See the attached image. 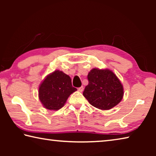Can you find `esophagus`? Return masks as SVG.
<instances>
[{"label":"esophagus","instance_id":"34e87169","mask_svg":"<svg viewBox=\"0 0 156 156\" xmlns=\"http://www.w3.org/2000/svg\"><path fill=\"white\" fill-rule=\"evenodd\" d=\"M83 89H84V87L83 86L82 87H79L78 89V91H80V92H82L83 91Z\"/></svg>","mask_w":156,"mask_h":156}]
</instances>
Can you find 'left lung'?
Listing matches in <instances>:
<instances>
[{
    "mask_svg": "<svg viewBox=\"0 0 156 156\" xmlns=\"http://www.w3.org/2000/svg\"><path fill=\"white\" fill-rule=\"evenodd\" d=\"M83 96L92 106L109 110L122 100L124 90L119 79L109 69H93L88 73Z\"/></svg>",
    "mask_w": 156,
    "mask_h": 156,
    "instance_id": "obj_1",
    "label": "left lung"
}]
</instances>
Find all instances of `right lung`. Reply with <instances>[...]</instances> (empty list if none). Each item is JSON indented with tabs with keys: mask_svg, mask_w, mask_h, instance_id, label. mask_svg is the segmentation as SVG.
<instances>
[{
	"mask_svg": "<svg viewBox=\"0 0 156 156\" xmlns=\"http://www.w3.org/2000/svg\"><path fill=\"white\" fill-rule=\"evenodd\" d=\"M77 89L73 87L72 79L61 71L50 73L39 87L38 96L43 107L49 110H58L64 106L69 96Z\"/></svg>",
	"mask_w": 156,
	"mask_h": 156,
	"instance_id": "1",
	"label": "right lung"
}]
</instances>
